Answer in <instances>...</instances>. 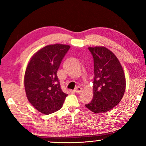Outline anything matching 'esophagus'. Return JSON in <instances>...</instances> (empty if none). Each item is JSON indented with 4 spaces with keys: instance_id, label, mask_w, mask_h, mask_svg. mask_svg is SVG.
I'll return each instance as SVG.
<instances>
[{
    "instance_id": "1",
    "label": "esophagus",
    "mask_w": 146,
    "mask_h": 146,
    "mask_svg": "<svg viewBox=\"0 0 146 146\" xmlns=\"http://www.w3.org/2000/svg\"><path fill=\"white\" fill-rule=\"evenodd\" d=\"M82 91V88L80 87V86H77L75 90V91L76 93H80Z\"/></svg>"
}]
</instances>
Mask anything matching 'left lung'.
<instances>
[{
	"instance_id": "8db88e82",
	"label": "left lung",
	"mask_w": 146,
	"mask_h": 146,
	"mask_svg": "<svg viewBox=\"0 0 146 146\" xmlns=\"http://www.w3.org/2000/svg\"><path fill=\"white\" fill-rule=\"evenodd\" d=\"M93 58V98L86 107L94 113H104L120 102L125 90L122 66L114 53L105 47L88 48Z\"/></svg>"
}]
</instances>
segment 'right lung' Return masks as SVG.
Returning a JSON list of instances; mask_svg holds the SVG:
<instances>
[{
	"label": "right lung",
	"instance_id": "add662e5",
	"mask_svg": "<svg viewBox=\"0 0 146 146\" xmlns=\"http://www.w3.org/2000/svg\"><path fill=\"white\" fill-rule=\"evenodd\" d=\"M70 46H45L33 56L24 75V87L29 102L38 111L49 115L62 107L67 94L62 90L56 72Z\"/></svg>",
	"mask_w": 146,
	"mask_h": 146
}]
</instances>
